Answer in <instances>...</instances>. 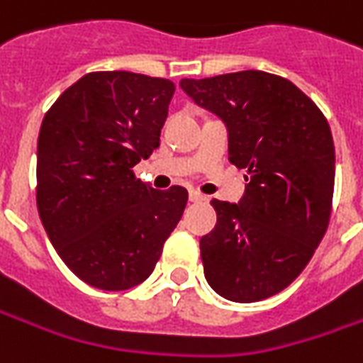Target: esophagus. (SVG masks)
Wrapping results in <instances>:
<instances>
[{
  "label": "esophagus",
  "instance_id": "esophagus-1",
  "mask_svg": "<svg viewBox=\"0 0 363 363\" xmlns=\"http://www.w3.org/2000/svg\"><path fill=\"white\" fill-rule=\"evenodd\" d=\"M189 199H191L192 202H201V201H204V194H201L199 191H191L189 192Z\"/></svg>",
  "mask_w": 363,
  "mask_h": 363
}]
</instances>
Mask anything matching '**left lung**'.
Here are the masks:
<instances>
[{"label":"left lung","instance_id":"8db88e82","mask_svg":"<svg viewBox=\"0 0 363 363\" xmlns=\"http://www.w3.org/2000/svg\"><path fill=\"white\" fill-rule=\"evenodd\" d=\"M182 91L220 117L228 161L248 181L238 204L216 201V226L201 238L206 282L233 302L282 292L304 270L332 214L336 150L316 103L292 81L238 71L182 79Z\"/></svg>","mask_w":363,"mask_h":363}]
</instances>
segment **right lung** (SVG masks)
Here are the masks:
<instances>
[{
    "instance_id": "right-lung-1",
    "label": "right lung",
    "mask_w": 363,
    "mask_h": 363,
    "mask_svg": "<svg viewBox=\"0 0 363 363\" xmlns=\"http://www.w3.org/2000/svg\"><path fill=\"white\" fill-rule=\"evenodd\" d=\"M174 83L95 71L65 89L37 139V211L61 260L85 284L129 290L147 280L189 201L133 167L159 147Z\"/></svg>"
}]
</instances>
